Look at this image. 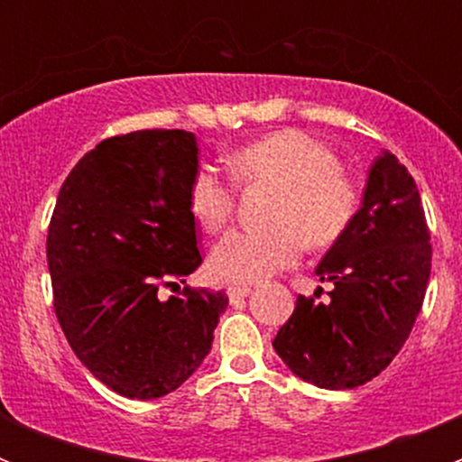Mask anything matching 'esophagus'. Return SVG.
<instances>
[{
    "label": "esophagus",
    "instance_id": "34e87169",
    "mask_svg": "<svg viewBox=\"0 0 462 462\" xmlns=\"http://www.w3.org/2000/svg\"><path fill=\"white\" fill-rule=\"evenodd\" d=\"M226 293H228V298H231V300H240V298L250 296L252 287H247V284H234V287L226 289Z\"/></svg>",
    "mask_w": 462,
    "mask_h": 462
}]
</instances>
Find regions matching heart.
Listing matches in <instances>:
<instances>
[{"instance_id":"b5f03b06","label":"heart","mask_w":462,"mask_h":462,"mask_svg":"<svg viewBox=\"0 0 462 462\" xmlns=\"http://www.w3.org/2000/svg\"><path fill=\"white\" fill-rule=\"evenodd\" d=\"M238 182L275 185L268 228L231 231L210 256V271L224 282L254 284L293 266L312 247L336 243L358 210V189L340 171L336 152L298 129L268 134L228 159ZM236 189L208 166L187 185V208L199 226L215 234L234 215Z\"/></svg>"}]
</instances>
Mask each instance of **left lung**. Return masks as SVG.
Wrapping results in <instances>:
<instances>
[{"mask_svg":"<svg viewBox=\"0 0 462 462\" xmlns=\"http://www.w3.org/2000/svg\"><path fill=\"white\" fill-rule=\"evenodd\" d=\"M430 231L410 171L383 150L363 203L317 275L328 303L298 296L273 346L296 377L319 389H356L377 377L410 337L430 277Z\"/></svg>","mask_w":462,"mask_h":462,"instance_id":"obj_1","label":"left lung"}]
</instances>
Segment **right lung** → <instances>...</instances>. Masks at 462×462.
I'll use <instances>...</instances> for the list:
<instances>
[{
    "label": "right lung",
    "instance_id": "right-lung-1",
    "mask_svg": "<svg viewBox=\"0 0 462 462\" xmlns=\"http://www.w3.org/2000/svg\"><path fill=\"white\" fill-rule=\"evenodd\" d=\"M199 145L182 129L101 141L67 175L51 226L48 271L57 321L85 368L136 400L171 393L215 340L224 291L178 287L201 266L187 185Z\"/></svg>",
    "mask_w": 462,
    "mask_h": 462
}]
</instances>
